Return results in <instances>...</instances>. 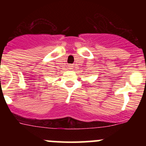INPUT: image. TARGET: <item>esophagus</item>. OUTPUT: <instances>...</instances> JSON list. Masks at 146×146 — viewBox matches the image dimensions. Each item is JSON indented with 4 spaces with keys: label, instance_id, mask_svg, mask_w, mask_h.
<instances>
[{
    "label": "esophagus",
    "instance_id": "1",
    "mask_svg": "<svg viewBox=\"0 0 146 146\" xmlns=\"http://www.w3.org/2000/svg\"><path fill=\"white\" fill-rule=\"evenodd\" d=\"M69 68H70V69H71L72 68V66H72V65H69Z\"/></svg>",
    "mask_w": 146,
    "mask_h": 146
}]
</instances>
